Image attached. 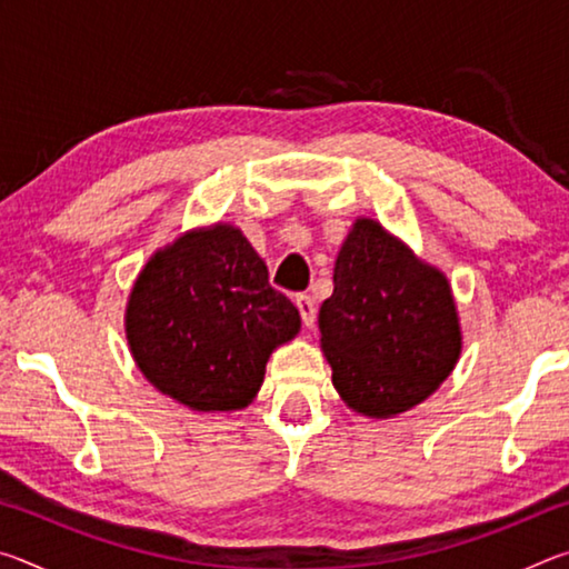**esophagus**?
<instances>
[{
  "mask_svg": "<svg viewBox=\"0 0 569 569\" xmlns=\"http://www.w3.org/2000/svg\"><path fill=\"white\" fill-rule=\"evenodd\" d=\"M296 306H298V313H301L303 323L306 326H313V321H316V303H313V298L306 296V293H298L296 296Z\"/></svg>",
  "mask_w": 569,
  "mask_h": 569,
  "instance_id": "esophagus-1",
  "label": "esophagus"
}]
</instances>
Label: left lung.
Here are the masks:
<instances>
[{
	"mask_svg": "<svg viewBox=\"0 0 569 569\" xmlns=\"http://www.w3.org/2000/svg\"><path fill=\"white\" fill-rule=\"evenodd\" d=\"M321 349L343 403L387 419L439 389L461 353L451 286L379 220L359 218L319 311Z\"/></svg>",
	"mask_w": 569,
	"mask_h": 569,
	"instance_id": "obj_1",
	"label": "left lung"
}]
</instances>
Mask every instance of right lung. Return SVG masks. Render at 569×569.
Wrapping results in <instances>:
<instances>
[{
  "mask_svg": "<svg viewBox=\"0 0 569 569\" xmlns=\"http://www.w3.org/2000/svg\"><path fill=\"white\" fill-rule=\"evenodd\" d=\"M298 331V308L268 283L263 258L228 223L188 230L156 250L124 308L142 377L192 411L248 407L273 349Z\"/></svg>",
  "mask_w": 569,
  "mask_h": 569,
  "instance_id": "obj_1",
  "label": "right lung"
}]
</instances>
